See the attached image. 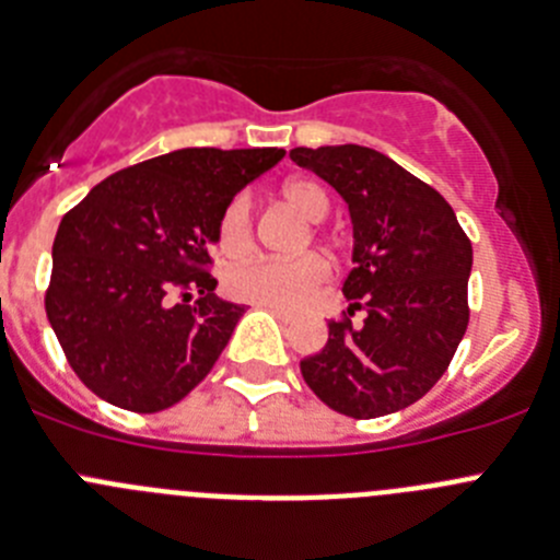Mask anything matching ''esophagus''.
I'll use <instances>...</instances> for the list:
<instances>
[{
    "label": "esophagus",
    "instance_id": "obj_1",
    "mask_svg": "<svg viewBox=\"0 0 560 560\" xmlns=\"http://www.w3.org/2000/svg\"><path fill=\"white\" fill-rule=\"evenodd\" d=\"M268 310L273 312L276 317H279L281 324H290V320H292V312H287V310H276V306H268Z\"/></svg>",
    "mask_w": 560,
    "mask_h": 560
}]
</instances>
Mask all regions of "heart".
I'll return each instance as SVG.
<instances>
[{
    "label": "heart",
    "instance_id": "b5f03b06",
    "mask_svg": "<svg viewBox=\"0 0 560 560\" xmlns=\"http://www.w3.org/2000/svg\"><path fill=\"white\" fill-rule=\"evenodd\" d=\"M281 198L310 223H320L329 211L326 192L312 180H290L281 186ZM218 245L229 259H243L254 248V203L245 192L225 203L218 223ZM329 276V261L320 254H304L295 259H250L225 273V290L231 299L245 304L292 312L304 310Z\"/></svg>",
    "mask_w": 560,
    "mask_h": 560
}]
</instances>
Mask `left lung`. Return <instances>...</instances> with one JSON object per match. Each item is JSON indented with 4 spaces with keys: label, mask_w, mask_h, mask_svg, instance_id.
<instances>
[{
    "label": "left lung",
    "mask_w": 560,
    "mask_h": 560,
    "mask_svg": "<svg viewBox=\"0 0 560 560\" xmlns=\"http://www.w3.org/2000/svg\"><path fill=\"white\" fill-rule=\"evenodd\" d=\"M290 159L331 184L354 223L349 315L324 351L301 360L317 399L349 418L405 410L450 368L468 326L471 243L430 184L360 144L295 148ZM354 308L366 312L354 325Z\"/></svg>",
    "instance_id": "left-lung-1"
}]
</instances>
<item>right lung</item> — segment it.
<instances>
[{"instance_id": "1", "label": "right lung", "mask_w": 560, "mask_h": 560, "mask_svg": "<svg viewBox=\"0 0 560 560\" xmlns=\"http://www.w3.org/2000/svg\"><path fill=\"white\" fill-rule=\"evenodd\" d=\"M281 159L279 148L175 150L108 175L63 214L44 306L100 399L159 412L206 380L245 312L214 295L220 214Z\"/></svg>"}]
</instances>
